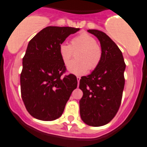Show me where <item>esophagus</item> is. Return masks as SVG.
I'll return each instance as SVG.
<instances>
[{
    "instance_id": "34e87169",
    "label": "esophagus",
    "mask_w": 147,
    "mask_h": 147,
    "mask_svg": "<svg viewBox=\"0 0 147 147\" xmlns=\"http://www.w3.org/2000/svg\"><path fill=\"white\" fill-rule=\"evenodd\" d=\"M76 79H77V82H78V86H79V82H80V76H76Z\"/></svg>"
}]
</instances>
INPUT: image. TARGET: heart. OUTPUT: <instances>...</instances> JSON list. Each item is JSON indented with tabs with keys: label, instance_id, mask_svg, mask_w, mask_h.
Returning a JSON list of instances; mask_svg holds the SVG:
<instances>
[{
	"label": "heart",
	"instance_id": "1",
	"mask_svg": "<svg viewBox=\"0 0 147 147\" xmlns=\"http://www.w3.org/2000/svg\"><path fill=\"white\" fill-rule=\"evenodd\" d=\"M59 54L63 62L67 65L74 56V52L78 51L77 60L71 61L67 66L71 74L82 75L88 71H93L100 64L102 59V49L96 40L88 33L82 32L71 40V44L62 43L59 45Z\"/></svg>",
	"mask_w": 147,
	"mask_h": 147
}]
</instances>
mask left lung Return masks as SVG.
<instances>
[{
  "label": "left lung",
  "mask_w": 147,
  "mask_h": 147,
  "mask_svg": "<svg viewBox=\"0 0 147 147\" xmlns=\"http://www.w3.org/2000/svg\"><path fill=\"white\" fill-rule=\"evenodd\" d=\"M99 40L102 49L100 64L91 74L82 76L80 88L81 119L88 125L98 127L114 118L122 101L125 63L117 45L103 31L88 30Z\"/></svg>",
  "instance_id": "obj_1"
}]
</instances>
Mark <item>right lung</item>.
Returning a JSON list of instances; mask_svg holds the SVG:
<instances>
[{"instance_id":"add662e5","label":"right lung","mask_w":147,"mask_h":147,"mask_svg":"<svg viewBox=\"0 0 147 147\" xmlns=\"http://www.w3.org/2000/svg\"><path fill=\"white\" fill-rule=\"evenodd\" d=\"M79 30L48 26L29 41L22 59L21 94L28 112L37 119L53 121L59 118L77 87L75 75L63 76L67 69L59 49L69 35Z\"/></svg>"}]
</instances>
